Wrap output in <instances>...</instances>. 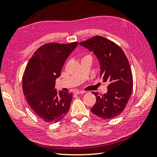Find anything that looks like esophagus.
I'll return each mask as SVG.
<instances>
[{
    "label": "esophagus",
    "mask_w": 157,
    "mask_h": 157,
    "mask_svg": "<svg viewBox=\"0 0 157 157\" xmlns=\"http://www.w3.org/2000/svg\"><path fill=\"white\" fill-rule=\"evenodd\" d=\"M76 94H83L85 93L84 91H76L75 92Z\"/></svg>",
    "instance_id": "1"
}]
</instances>
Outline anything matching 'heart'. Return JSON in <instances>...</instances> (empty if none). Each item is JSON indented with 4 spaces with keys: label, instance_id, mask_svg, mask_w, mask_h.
Here are the masks:
<instances>
[{
    "label": "heart",
    "instance_id": "b5f03b06",
    "mask_svg": "<svg viewBox=\"0 0 157 157\" xmlns=\"http://www.w3.org/2000/svg\"><path fill=\"white\" fill-rule=\"evenodd\" d=\"M88 57H91V56H86V57H88Z\"/></svg>",
    "mask_w": 157,
    "mask_h": 157
}]
</instances>
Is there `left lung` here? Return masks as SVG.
<instances>
[{
  "label": "left lung",
  "instance_id": "1",
  "mask_svg": "<svg viewBox=\"0 0 157 157\" xmlns=\"http://www.w3.org/2000/svg\"><path fill=\"white\" fill-rule=\"evenodd\" d=\"M79 44L96 56L100 78L109 82L106 94L99 96L92 92L96 102L91 111L102 119H111L124 111L132 94L133 78L129 61L120 46L103 36H94Z\"/></svg>",
  "mask_w": 157,
  "mask_h": 157
}]
</instances>
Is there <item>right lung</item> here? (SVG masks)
<instances>
[{
  "label": "right lung",
  "mask_w": 157,
  "mask_h": 157,
  "mask_svg": "<svg viewBox=\"0 0 157 157\" xmlns=\"http://www.w3.org/2000/svg\"><path fill=\"white\" fill-rule=\"evenodd\" d=\"M78 42L48 43L40 46L28 62L23 76V90L29 106L42 121L56 123L69 111L72 93L55 89L65 61Z\"/></svg>",
  "instance_id": "right-lung-1"
}]
</instances>
